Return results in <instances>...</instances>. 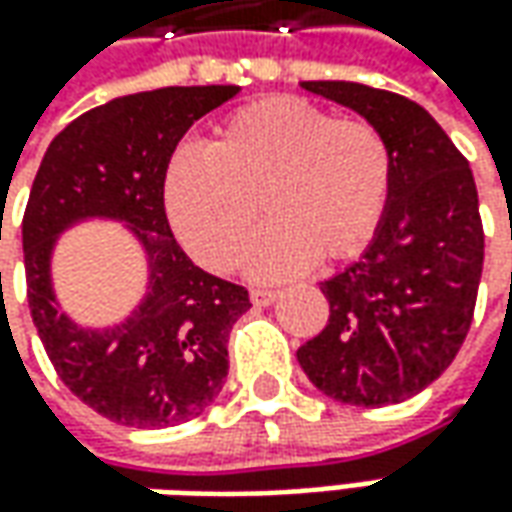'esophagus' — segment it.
<instances>
[{
	"instance_id": "1",
	"label": "esophagus",
	"mask_w": 512,
	"mask_h": 512,
	"mask_svg": "<svg viewBox=\"0 0 512 512\" xmlns=\"http://www.w3.org/2000/svg\"><path fill=\"white\" fill-rule=\"evenodd\" d=\"M249 297H252V303H255V306H272L274 300H277V291L252 289V291H249Z\"/></svg>"
}]
</instances>
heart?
<instances>
[{
	"label": "heart",
	"instance_id": "1",
	"mask_svg": "<svg viewBox=\"0 0 512 512\" xmlns=\"http://www.w3.org/2000/svg\"><path fill=\"white\" fill-rule=\"evenodd\" d=\"M391 172L374 124L303 98H263L229 115L209 152H175L164 201L178 240L212 272L243 260L260 212L269 226L252 266L280 277L360 255L388 206Z\"/></svg>",
	"mask_w": 512,
	"mask_h": 512
}]
</instances>
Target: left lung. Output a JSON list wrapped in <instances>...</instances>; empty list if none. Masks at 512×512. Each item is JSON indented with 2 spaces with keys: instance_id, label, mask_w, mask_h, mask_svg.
<instances>
[{
  "instance_id": "1",
  "label": "left lung",
  "mask_w": 512,
  "mask_h": 512,
  "mask_svg": "<svg viewBox=\"0 0 512 512\" xmlns=\"http://www.w3.org/2000/svg\"><path fill=\"white\" fill-rule=\"evenodd\" d=\"M374 124L391 150V195L357 263L320 283L326 328L297 362L326 397L382 408L442 377L465 343L485 263L476 181L433 115L357 81H303Z\"/></svg>"
}]
</instances>
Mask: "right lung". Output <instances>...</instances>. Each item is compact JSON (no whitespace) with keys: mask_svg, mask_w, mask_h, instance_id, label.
<instances>
[{"mask_svg":"<svg viewBox=\"0 0 512 512\" xmlns=\"http://www.w3.org/2000/svg\"><path fill=\"white\" fill-rule=\"evenodd\" d=\"M235 84L161 87L93 107L47 147L22 218L27 306L56 374L101 416L169 428L201 416L229 371V331L249 291L198 269L172 238L164 181L178 141L238 96ZM113 217L145 246L151 286L113 329H81L58 311L49 283L55 238L73 222Z\"/></svg>","mask_w":512,"mask_h":512,"instance_id":"1","label":"right lung"}]
</instances>
